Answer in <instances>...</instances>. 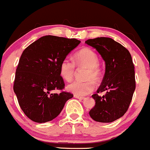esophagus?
Returning <instances> with one entry per match:
<instances>
[{"mask_svg": "<svg viewBox=\"0 0 150 150\" xmlns=\"http://www.w3.org/2000/svg\"><path fill=\"white\" fill-rule=\"evenodd\" d=\"M74 97H75V98H78V99H80V100H84L85 99V98H83V97H80V96H78V95H74Z\"/></svg>", "mask_w": 150, "mask_h": 150, "instance_id": "1", "label": "esophagus"}]
</instances>
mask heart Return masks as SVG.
Returning <instances> with one entry per match:
<instances>
[{
	"mask_svg": "<svg viewBox=\"0 0 150 150\" xmlns=\"http://www.w3.org/2000/svg\"><path fill=\"white\" fill-rule=\"evenodd\" d=\"M75 63L78 66L88 67L84 81L75 80L67 85V90L75 95L85 96L93 91L95 81H99L102 76V68L98 63L95 52L89 47H84L75 54ZM75 72V65L70 59L65 57L60 65V76L67 82L71 81Z\"/></svg>",
	"mask_w": 150,
	"mask_h": 150,
	"instance_id": "b5f03b06",
	"label": "heart"
}]
</instances>
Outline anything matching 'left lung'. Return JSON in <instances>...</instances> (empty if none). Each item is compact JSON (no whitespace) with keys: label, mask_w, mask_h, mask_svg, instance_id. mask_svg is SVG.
Segmentation results:
<instances>
[{"label":"left lung","mask_w":150,"mask_h":150,"mask_svg":"<svg viewBox=\"0 0 150 150\" xmlns=\"http://www.w3.org/2000/svg\"><path fill=\"white\" fill-rule=\"evenodd\" d=\"M85 43L95 48L105 62V73L90 116L96 122H112L125 114L135 90L134 66L129 52L110 38L88 39ZM106 93L100 96L98 93Z\"/></svg>","instance_id":"obj_1"}]
</instances>
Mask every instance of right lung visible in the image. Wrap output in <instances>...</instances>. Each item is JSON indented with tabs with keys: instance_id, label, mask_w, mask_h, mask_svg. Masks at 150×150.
<instances>
[{
	"instance_id": "right-lung-1",
	"label": "right lung",
	"mask_w": 150,
	"mask_h": 150,
	"mask_svg": "<svg viewBox=\"0 0 150 150\" xmlns=\"http://www.w3.org/2000/svg\"><path fill=\"white\" fill-rule=\"evenodd\" d=\"M75 38L45 35L25 49L16 72L13 90L25 115L38 123L51 121L63 109L72 93L65 83L60 62L80 44ZM60 90L56 93L54 91Z\"/></svg>"
}]
</instances>
